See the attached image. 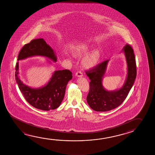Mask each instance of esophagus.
<instances>
[{
    "instance_id": "34e87169",
    "label": "esophagus",
    "mask_w": 155,
    "mask_h": 155,
    "mask_svg": "<svg viewBox=\"0 0 155 155\" xmlns=\"http://www.w3.org/2000/svg\"><path fill=\"white\" fill-rule=\"evenodd\" d=\"M75 76L78 77V78H81L83 76V74H82L81 71H79L76 72V74H75Z\"/></svg>"
}]
</instances>
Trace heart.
<instances>
[{
    "label": "heart",
    "instance_id": "obj_1",
    "mask_svg": "<svg viewBox=\"0 0 155 155\" xmlns=\"http://www.w3.org/2000/svg\"><path fill=\"white\" fill-rule=\"evenodd\" d=\"M91 49L87 45H79L73 50L74 55L76 58H81L88 55ZM100 59V54L94 51L86 56L82 61L83 66L87 68H91L97 64Z\"/></svg>",
    "mask_w": 155,
    "mask_h": 155
}]
</instances>
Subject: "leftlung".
<instances>
[{"label": "left lung", "mask_w": 155, "mask_h": 155, "mask_svg": "<svg viewBox=\"0 0 155 155\" xmlns=\"http://www.w3.org/2000/svg\"><path fill=\"white\" fill-rule=\"evenodd\" d=\"M121 52L124 53L126 58L127 75L123 86L120 88L108 91L102 85V80L110 60L105 61L94 68L86 72L87 76L91 80L87 101L93 110L106 112L117 107L126 99L133 86L137 75L134 50L129 45H126Z\"/></svg>", "instance_id": "1"}]
</instances>
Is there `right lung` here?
<instances>
[{"instance_id":"obj_1","label":"right lung","mask_w":155,"mask_h":155,"mask_svg":"<svg viewBox=\"0 0 155 155\" xmlns=\"http://www.w3.org/2000/svg\"><path fill=\"white\" fill-rule=\"evenodd\" d=\"M34 56H41L57 61L54 51L43 38L32 40L21 48L19 53L18 61L23 60ZM50 63L51 61L48 60ZM19 74V62L16 64V80L19 88L30 105L43 110H54L58 107L63 100L67 84L73 76L71 71L64 69L56 71L47 84L39 88H32L24 84Z\"/></svg>"}]
</instances>
